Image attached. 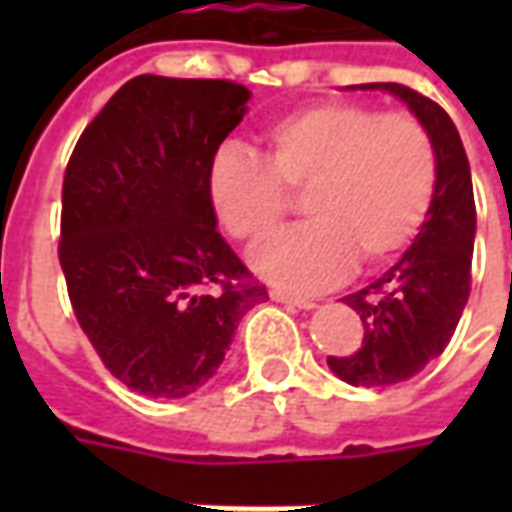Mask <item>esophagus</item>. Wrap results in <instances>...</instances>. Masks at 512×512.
I'll list each match as a JSON object with an SVG mask.
<instances>
[{
  "mask_svg": "<svg viewBox=\"0 0 512 512\" xmlns=\"http://www.w3.org/2000/svg\"><path fill=\"white\" fill-rule=\"evenodd\" d=\"M271 299L279 301V304H290V307H299V310H315L318 301L301 299V296H290V293H282V290H271Z\"/></svg>",
  "mask_w": 512,
  "mask_h": 512,
  "instance_id": "obj_1",
  "label": "esophagus"
}]
</instances>
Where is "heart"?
<instances>
[{"mask_svg": "<svg viewBox=\"0 0 512 512\" xmlns=\"http://www.w3.org/2000/svg\"><path fill=\"white\" fill-rule=\"evenodd\" d=\"M439 161L411 115L329 101L282 117L263 136L260 158L224 147L208 167V202L238 241L277 230L285 191H304L312 222L249 252L257 277L293 293L343 282L356 257L381 266L411 246L436 197Z\"/></svg>", "mask_w": 512, "mask_h": 512, "instance_id": "obj_1", "label": "heart"}]
</instances>
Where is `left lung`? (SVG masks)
I'll use <instances>...</instances> for the list:
<instances>
[{
	"label": "left lung",
	"instance_id": "obj_1",
	"mask_svg": "<svg viewBox=\"0 0 512 512\" xmlns=\"http://www.w3.org/2000/svg\"><path fill=\"white\" fill-rule=\"evenodd\" d=\"M408 106L436 147L439 180L422 230L384 277L345 296L362 318L365 340L351 356H329L337 378L354 386H389L417 376L441 356L469 301L477 233L472 169L450 115L425 95L395 82L359 84Z\"/></svg>",
	"mask_w": 512,
	"mask_h": 512
}]
</instances>
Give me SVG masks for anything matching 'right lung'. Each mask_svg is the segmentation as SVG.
Masks as SVG:
<instances>
[{
    "mask_svg": "<svg viewBox=\"0 0 512 512\" xmlns=\"http://www.w3.org/2000/svg\"><path fill=\"white\" fill-rule=\"evenodd\" d=\"M244 84L136 76L84 128L62 183L60 263L109 373L194 395L268 299L216 230L208 167L249 109Z\"/></svg>",
    "mask_w": 512,
    "mask_h": 512,
    "instance_id": "add662e5",
    "label": "right lung"
}]
</instances>
